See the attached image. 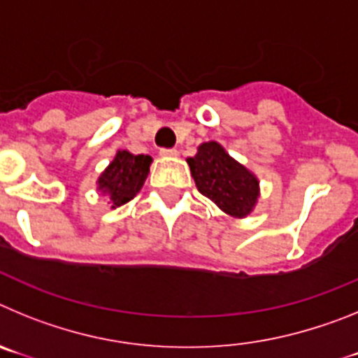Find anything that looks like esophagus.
Segmentation results:
<instances>
[{"mask_svg":"<svg viewBox=\"0 0 358 358\" xmlns=\"http://www.w3.org/2000/svg\"><path fill=\"white\" fill-rule=\"evenodd\" d=\"M159 154L163 157H177V156H179V152H177L176 148H161Z\"/></svg>","mask_w":358,"mask_h":358,"instance_id":"1","label":"esophagus"}]
</instances>
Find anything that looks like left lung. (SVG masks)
Listing matches in <instances>:
<instances>
[{
    "instance_id": "left-lung-1",
    "label": "left lung",
    "mask_w": 358,
    "mask_h": 358,
    "mask_svg": "<svg viewBox=\"0 0 358 358\" xmlns=\"http://www.w3.org/2000/svg\"><path fill=\"white\" fill-rule=\"evenodd\" d=\"M189 170L197 189L213 201L224 213L245 218L260 197L258 177L231 157L217 141L201 143L197 154L188 157Z\"/></svg>"
}]
</instances>
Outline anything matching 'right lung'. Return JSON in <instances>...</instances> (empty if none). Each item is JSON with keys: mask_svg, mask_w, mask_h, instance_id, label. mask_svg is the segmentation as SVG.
Listing matches in <instances>:
<instances>
[{"mask_svg": "<svg viewBox=\"0 0 358 358\" xmlns=\"http://www.w3.org/2000/svg\"><path fill=\"white\" fill-rule=\"evenodd\" d=\"M152 157L145 154H131L129 150H118L115 159L98 177V192L109 197L110 208H118L140 194L141 186L150 172Z\"/></svg>", "mask_w": 358, "mask_h": 358, "instance_id": "add662e5", "label": "right lung"}]
</instances>
